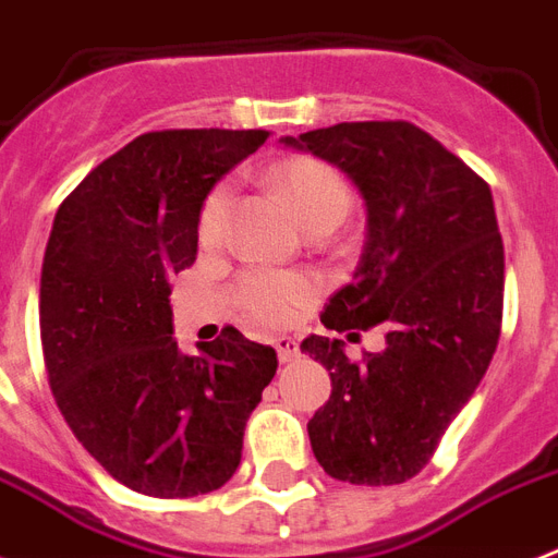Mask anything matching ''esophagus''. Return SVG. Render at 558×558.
Returning <instances> with one entry per match:
<instances>
[{
	"label": "esophagus",
	"mask_w": 558,
	"mask_h": 558,
	"mask_svg": "<svg viewBox=\"0 0 558 558\" xmlns=\"http://www.w3.org/2000/svg\"><path fill=\"white\" fill-rule=\"evenodd\" d=\"M275 350H278V359L287 365V362H295L301 356V350H298V341L289 339V336H278L275 339Z\"/></svg>",
	"instance_id": "esophagus-1"
}]
</instances>
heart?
I'll return each instance as SVG.
<instances>
[{"mask_svg": "<svg viewBox=\"0 0 558 558\" xmlns=\"http://www.w3.org/2000/svg\"><path fill=\"white\" fill-rule=\"evenodd\" d=\"M269 185L289 202L301 226L313 228L322 222L339 226L350 208V187L339 170L318 159H287L269 170ZM231 205V187L217 185L199 210V236L214 243L226 222ZM318 292V280L304 271H257L240 283L236 301L248 322L263 327H283Z\"/></svg>", "mask_w": 558, "mask_h": 558, "instance_id": "1", "label": "heart"}]
</instances>
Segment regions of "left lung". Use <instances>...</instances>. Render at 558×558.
I'll return each instance as SVG.
<instances>
[{
    "mask_svg": "<svg viewBox=\"0 0 558 558\" xmlns=\"http://www.w3.org/2000/svg\"><path fill=\"white\" fill-rule=\"evenodd\" d=\"M280 142L339 168L365 202V252L324 327L385 330V350L362 362H350L341 339L301 344L332 381L306 423L313 454L336 481L402 484L432 460L498 348L504 243L493 191L408 121H353Z\"/></svg>",
    "mask_w": 558,
    "mask_h": 558,
    "instance_id": "8db88e82",
    "label": "left lung"
}]
</instances>
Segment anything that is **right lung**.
<instances>
[{
    "label": "right lung",
    "mask_w": 558,
    "mask_h": 558,
    "mask_svg": "<svg viewBox=\"0 0 558 558\" xmlns=\"http://www.w3.org/2000/svg\"><path fill=\"white\" fill-rule=\"evenodd\" d=\"M266 138L144 133L57 208L39 278L48 381L83 449L135 493L193 498L231 481L245 420L278 371V353L234 327L187 356L170 306L208 193Z\"/></svg>",
    "instance_id": "right-lung-1"
}]
</instances>
